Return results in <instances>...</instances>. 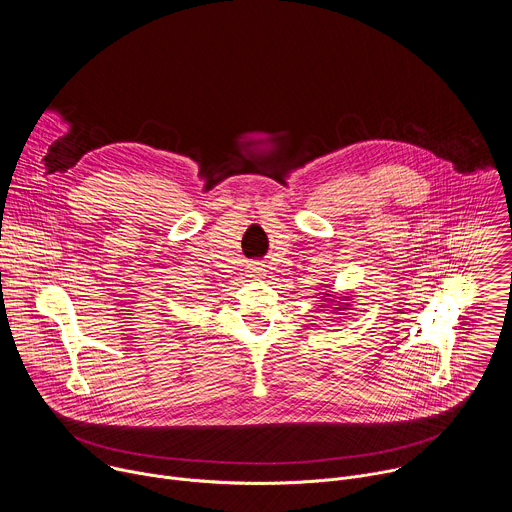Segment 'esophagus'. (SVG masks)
<instances>
[{
  "instance_id": "34e87169",
  "label": "esophagus",
  "mask_w": 512,
  "mask_h": 512,
  "mask_svg": "<svg viewBox=\"0 0 512 512\" xmlns=\"http://www.w3.org/2000/svg\"><path fill=\"white\" fill-rule=\"evenodd\" d=\"M249 273H251V277H263V273H265V269H261L259 265H253L251 269H249Z\"/></svg>"
}]
</instances>
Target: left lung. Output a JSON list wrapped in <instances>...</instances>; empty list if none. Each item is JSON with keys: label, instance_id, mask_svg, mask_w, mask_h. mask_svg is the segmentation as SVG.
I'll use <instances>...</instances> for the list:
<instances>
[{"label": "left lung", "instance_id": "8db88e82", "mask_svg": "<svg viewBox=\"0 0 512 512\" xmlns=\"http://www.w3.org/2000/svg\"><path fill=\"white\" fill-rule=\"evenodd\" d=\"M336 297L337 300L334 301L333 298ZM320 298H324L322 302L326 304V306H330V304H334L336 302V308L332 310L334 314H340V316H344V312H348L350 310V296H334V291H332V294H330V291H326V294L324 296H320ZM326 306H320V308H326Z\"/></svg>", "mask_w": 512, "mask_h": 512}]
</instances>
